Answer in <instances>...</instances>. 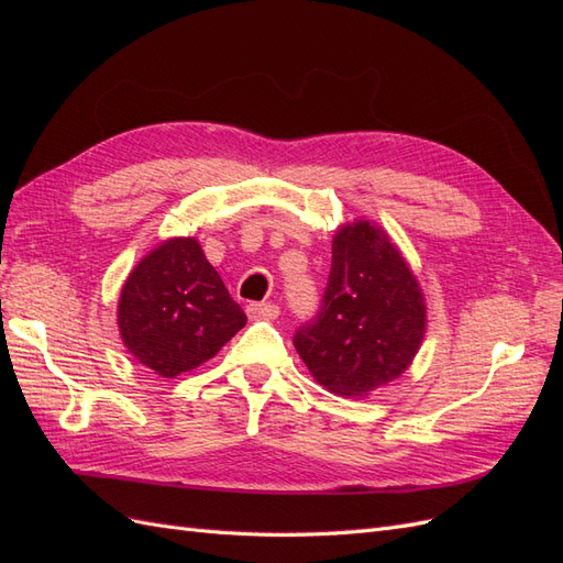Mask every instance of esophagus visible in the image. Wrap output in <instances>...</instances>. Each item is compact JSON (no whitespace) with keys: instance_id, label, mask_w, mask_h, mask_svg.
<instances>
[{"instance_id":"obj_1","label":"esophagus","mask_w":563,"mask_h":563,"mask_svg":"<svg viewBox=\"0 0 563 563\" xmlns=\"http://www.w3.org/2000/svg\"><path fill=\"white\" fill-rule=\"evenodd\" d=\"M246 314H249V319H255V321H258V319L272 321V319L279 317V308L275 302H249Z\"/></svg>"}]
</instances>
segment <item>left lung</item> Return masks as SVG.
<instances>
[{
  "mask_svg": "<svg viewBox=\"0 0 563 563\" xmlns=\"http://www.w3.org/2000/svg\"><path fill=\"white\" fill-rule=\"evenodd\" d=\"M428 308L416 275L387 232L368 220L335 230L319 314L294 345L314 380L340 397H366L411 366Z\"/></svg>",
  "mask_w": 563,
  "mask_h": 563,
  "instance_id": "1",
  "label": "left lung"
}]
</instances>
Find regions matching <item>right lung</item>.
<instances>
[{
	"instance_id": "right-lung-1",
	"label": "right lung",
	"mask_w": 563,
	"mask_h": 563,
	"mask_svg": "<svg viewBox=\"0 0 563 563\" xmlns=\"http://www.w3.org/2000/svg\"><path fill=\"white\" fill-rule=\"evenodd\" d=\"M126 350L162 378H176L218 354L246 314L195 236L166 240L131 269L117 305Z\"/></svg>"
}]
</instances>
